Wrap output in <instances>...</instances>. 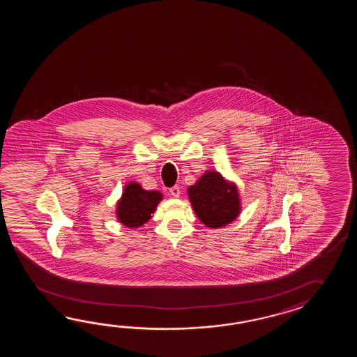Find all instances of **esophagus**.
I'll list each match as a JSON object with an SVG mask.
<instances>
[{"instance_id":"1","label":"esophagus","mask_w":357,"mask_h":357,"mask_svg":"<svg viewBox=\"0 0 357 357\" xmlns=\"http://www.w3.org/2000/svg\"><path fill=\"white\" fill-rule=\"evenodd\" d=\"M169 192H171V195H172V197H180V194H181V191H180V188H178V186H174V188H171V189H169Z\"/></svg>"}]
</instances>
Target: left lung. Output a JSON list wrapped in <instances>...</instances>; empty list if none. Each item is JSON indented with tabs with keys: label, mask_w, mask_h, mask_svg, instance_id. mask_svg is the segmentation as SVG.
<instances>
[{
	"label": "left lung",
	"mask_w": 357,
	"mask_h": 357,
	"mask_svg": "<svg viewBox=\"0 0 357 357\" xmlns=\"http://www.w3.org/2000/svg\"><path fill=\"white\" fill-rule=\"evenodd\" d=\"M188 192L197 218L208 227H223L240 213L235 185L226 181L218 172H206L190 186Z\"/></svg>",
	"instance_id": "1"
}]
</instances>
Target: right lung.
Instances as JSON below:
<instances>
[{
	"label": "right lung",
	"mask_w": 357,
	"mask_h": 357,
	"mask_svg": "<svg viewBox=\"0 0 357 357\" xmlns=\"http://www.w3.org/2000/svg\"><path fill=\"white\" fill-rule=\"evenodd\" d=\"M160 200V191H146L137 182H130L117 203V218L128 227H140L151 220Z\"/></svg>",
	"instance_id": "right-lung-1"
}]
</instances>
